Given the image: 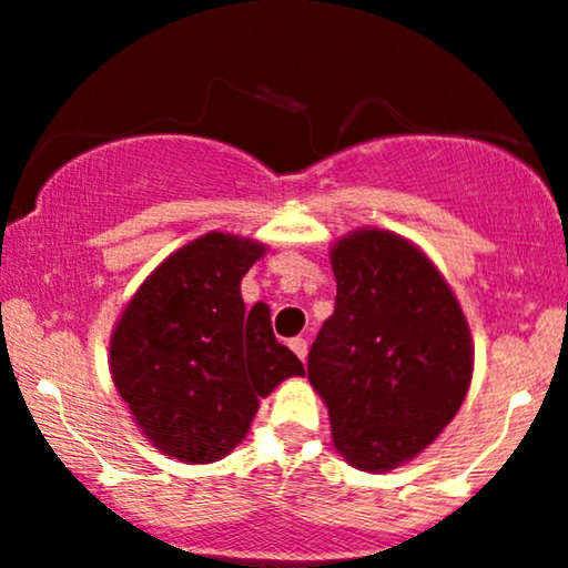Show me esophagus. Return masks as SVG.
Listing matches in <instances>:
<instances>
[{
    "instance_id": "1",
    "label": "esophagus",
    "mask_w": 568,
    "mask_h": 568,
    "mask_svg": "<svg viewBox=\"0 0 568 568\" xmlns=\"http://www.w3.org/2000/svg\"><path fill=\"white\" fill-rule=\"evenodd\" d=\"M288 346L293 349V354H296L298 359H306V352H310V344H306V338H291Z\"/></svg>"
}]
</instances>
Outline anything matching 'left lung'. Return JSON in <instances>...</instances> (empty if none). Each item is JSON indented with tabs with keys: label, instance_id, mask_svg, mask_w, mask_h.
Returning a JSON list of instances; mask_svg holds the SVG:
<instances>
[{
	"label": "left lung",
	"instance_id": "8db88e82",
	"mask_svg": "<svg viewBox=\"0 0 568 568\" xmlns=\"http://www.w3.org/2000/svg\"><path fill=\"white\" fill-rule=\"evenodd\" d=\"M336 310L310 349L333 444L386 474L418 457L466 399L474 341L449 283L415 243L362 227L331 248Z\"/></svg>",
	"mask_w": 568,
	"mask_h": 568
}]
</instances>
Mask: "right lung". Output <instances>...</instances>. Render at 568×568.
<instances>
[{
  "label": "right lung",
  "instance_id": "right-lung-1",
  "mask_svg": "<svg viewBox=\"0 0 568 568\" xmlns=\"http://www.w3.org/2000/svg\"><path fill=\"white\" fill-rule=\"evenodd\" d=\"M266 254L254 237L206 232L166 256L111 333V375L142 436L182 463H216L248 434L258 399L302 359L245 310L241 280Z\"/></svg>",
  "mask_w": 568,
  "mask_h": 568
}]
</instances>
